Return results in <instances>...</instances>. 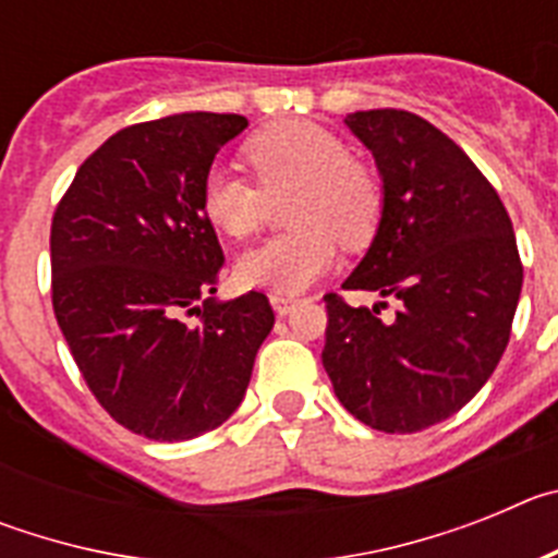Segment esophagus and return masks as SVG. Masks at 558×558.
I'll return each instance as SVG.
<instances>
[{
	"label": "esophagus",
	"mask_w": 558,
	"mask_h": 558,
	"mask_svg": "<svg viewBox=\"0 0 558 558\" xmlns=\"http://www.w3.org/2000/svg\"><path fill=\"white\" fill-rule=\"evenodd\" d=\"M268 299H270V304H274L276 315H288L290 310L295 307V302H299V299H293V295H284V293H270Z\"/></svg>",
	"instance_id": "1"
}]
</instances>
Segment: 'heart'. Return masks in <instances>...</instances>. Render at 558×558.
Returning <instances> with one entry per match:
<instances>
[{"mask_svg":"<svg viewBox=\"0 0 558 558\" xmlns=\"http://www.w3.org/2000/svg\"><path fill=\"white\" fill-rule=\"evenodd\" d=\"M254 181L215 167L201 186V209L220 234L245 240L265 223L270 201L293 195L288 226L236 259V279L248 288L299 293L322 279L347 248H366L386 209V186L372 161L349 153L329 128L284 120L254 133L243 147Z\"/></svg>","mask_w":558,"mask_h":558,"instance_id":"heart-1","label":"heart"}]
</instances>
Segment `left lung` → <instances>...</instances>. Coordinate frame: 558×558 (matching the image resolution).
Instances as JSON below:
<instances>
[{"label":"left lung","instance_id":"obj_1","mask_svg":"<svg viewBox=\"0 0 558 558\" xmlns=\"http://www.w3.org/2000/svg\"><path fill=\"white\" fill-rule=\"evenodd\" d=\"M386 209L343 290L399 299L393 322L327 293L324 368L363 425L418 433L461 411L509 347L522 263L489 179L447 133L397 108L354 111ZM388 307V302H379Z\"/></svg>","mask_w":558,"mask_h":558}]
</instances>
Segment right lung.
Returning <instances> with one entry per match:
<instances>
[{
	"instance_id": "right-lung-1",
	"label": "right lung",
	"mask_w": 558,
	"mask_h": 558,
	"mask_svg": "<svg viewBox=\"0 0 558 558\" xmlns=\"http://www.w3.org/2000/svg\"><path fill=\"white\" fill-rule=\"evenodd\" d=\"M240 113L136 122L102 142L52 215V310L88 391L131 433L186 441L240 408L268 295L215 302L223 270L201 186Z\"/></svg>"
}]
</instances>
